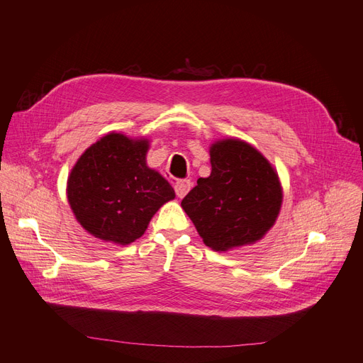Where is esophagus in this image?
I'll use <instances>...</instances> for the list:
<instances>
[{"label":"esophagus","instance_id":"1","mask_svg":"<svg viewBox=\"0 0 363 363\" xmlns=\"http://www.w3.org/2000/svg\"><path fill=\"white\" fill-rule=\"evenodd\" d=\"M191 188H192L191 180H186V179L184 180H177V182H175V186H174L175 194H177L179 199H183V196L191 191Z\"/></svg>","mask_w":363,"mask_h":363}]
</instances>
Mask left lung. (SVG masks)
Instances as JSON below:
<instances>
[{
    "label": "left lung",
    "mask_w": 363,
    "mask_h": 363,
    "mask_svg": "<svg viewBox=\"0 0 363 363\" xmlns=\"http://www.w3.org/2000/svg\"><path fill=\"white\" fill-rule=\"evenodd\" d=\"M212 172L182 201L203 242L213 251L256 244L276 224L283 189L276 168L238 138L211 145Z\"/></svg>",
    "instance_id": "8db88e82"
}]
</instances>
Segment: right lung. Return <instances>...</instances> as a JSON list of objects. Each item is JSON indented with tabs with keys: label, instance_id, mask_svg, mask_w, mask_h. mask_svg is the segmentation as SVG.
<instances>
[{
	"label": "right lung",
	"instance_id": "right-lung-1",
	"mask_svg": "<svg viewBox=\"0 0 363 363\" xmlns=\"http://www.w3.org/2000/svg\"><path fill=\"white\" fill-rule=\"evenodd\" d=\"M150 140L111 131L72 167L67 196L87 233L118 245L135 242L159 208L175 199L168 180L147 164Z\"/></svg>",
	"mask_w": 363,
	"mask_h": 363
}]
</instances>
